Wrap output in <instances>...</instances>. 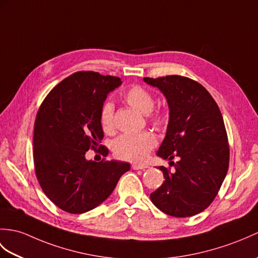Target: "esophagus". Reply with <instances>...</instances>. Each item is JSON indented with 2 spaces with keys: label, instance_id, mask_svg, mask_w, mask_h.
<instances>
[{
  "label": "esophagus",
  "instance_id": "obj_1",
  "mask_svg": "<svg viewBox=\"0 0 258 258\" xmlns=\"http://www.w3.org/2000/svg\"><path fill=\"white\" fill-rule=\"evenodd\" d=\"M147 165H143V164H133L132 165V168L134 170H142V169H145L147 168Z\"/></svg>",
  "mask_w": 258,
  "mask_h": 258
}]
</instances>
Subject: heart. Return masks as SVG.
Here are the masks:
<instances>
[{
    "label": "heart",
    "instance_id": "heart-1",
    "mask_svg": "<svg viewBox=\"0 0 258 258\" xmlns=\"http://www.w3.org/2000/svg\"><path fill=\"white\" fill-rule=\"evenodd\" d=\"M124 101L137 112L144 115H151L155 106L153 95L140 86L130 88L123 95ZM154 124L161 125L164 116L156 113L152 116ZM100 124L105 133H112L114 130V107L111 102L103 104L100 113ZM157 145V139L151 132H143L139 134H124L118 136L112 143V152L119 159L130 161H143L149 152Z\"/></svg>",
    "mask_w": 258,
    "mask_h": 258
}]
</instances>
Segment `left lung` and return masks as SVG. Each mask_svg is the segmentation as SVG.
I'll list each match as a JSON object with an SVG mask.
<instances>
[{
  "label": "left lung",
  "mask_w": 258,
  "mask_h": 258,
  "mask_svg": "<svg viewBox=\"0 0 258 258\" xmlns=\"http://www.w3.org/2000/svg\"><path fill=\"white\" fill-rule=\"evenodd\" d=\"M144 82L157 88L169 107L166 136L157 156L175 167L159 166L164 183L151 195L160 211L176 218L202 212L217 197L229 169L230 149L223 117L205 87L181 76ZM178 157L175 164L171 160Z\"/></svg>",
  "instance_id": "1"
}]
</instances>
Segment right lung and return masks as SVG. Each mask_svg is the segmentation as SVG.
<instances>
[{
  "label": "right lung",
  "instance_id": "right-lung-1",
  "mask_svg": "<svg viewBox=\"0 0 258 258\" xmlns=\"http://www.w3.org/2000/svg\"><path fill=\"white\" fill-rule=\"evenodd\" d=\"M122 85L117 77L79 71L48 93L35 119L34 164L44 194L61 210L81 214L113 192L128 163L88 160L89 148L103 139L100 113L107 94ZM107 151L103 148V155Z\"/></svg>",
  "mask_w": 258,
  "mask_h": 258
}]
</instances>
